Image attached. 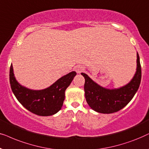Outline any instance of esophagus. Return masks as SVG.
I'll return each mask as SVG.
<instances>
[{
	"label": "esophagus",
	"mask_w": 149,
	"mask_h": 149,
	"mask_svg": "<svg viewBox=\"0 0 149 149\" xmlns=\"http://www.w3.org/2000/svg\"><path fill=\"white\" fill-rule=\"evenodd\" d=\"M83 70H84V68H83V67H77L76 68V71L78 73H81Z\"/></svg>",
	"instance_id": "34e87169"
}]
</instances>
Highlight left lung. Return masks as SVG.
<instances>
[{
    "label": "left lung",
    "mask_w": 149,
    "mask_h": 149,
    "mask_svg": "<svg viewBox=\"0 0 149 149\" xmlns=\"http://www.w3.org/2000/svg\"><path fill=\"white\" fill-rule=\"evenodd\" d=\"M84 77L85 98L88 106L96 112L110 114L118 112L132 100L140 84L142 76L140 57L137 53V69L134 78L130 83L119 88L108 89L93 81L86 73Z\"/></svg>",
    "instance_id": "left-lung-1"
}]
</instances>
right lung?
<instances>
[{"label":"right lung","instance_id":"right-lung-1","mask_svg":"<svg viewBox=\"0 0 149 149\" xmlns=\"http://www.w3.org/2000/svg\"><path fill=\"white\" fill-rule=\"evenodd\" d=\"M76 72L72 71L58 79L52 86L43 90H31L21 86L15 80L11 65L9 81L13 94L26 109L39 116H51L62 108L65 92L72 82Z\"/></svg>","mask_w":149,"mask_h":149}]
</instances>
